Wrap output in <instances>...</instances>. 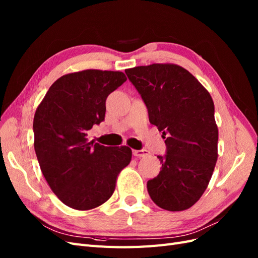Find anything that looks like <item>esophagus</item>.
I'll return each mask as SVG.
<instances>
[{"label":"esophagus","instance_id":"1","mask_svg":"<svg viewBox=\"0 0 258 258\" xmlns=\"http://www.w3.org/2000/svg\"><path fill=\"white\" fill-rule=\"evenodd\" d=\"M148 154H150V152H148L147 150H136V151H134V156H136V157H145V156H147Z\"/></svg>","mask_w":258,"mask_h":258}]
</instances>
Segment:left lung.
I'll list each match as a JSON object with an SVG mask.
<instances>
[{
    "instance_id": "1",
    "label": "left lung",
    "mask_w": 258,
    "mask_h": 258,
    "mask_svg": "<svg viewBox=\"0 0 258 258\" xmlns=\"http://www.w3.org/2000/svg\"><path fill=\"white\" fill-rule=\"evenodd\" d=\"M147 107L148 118L167 135V154L147 191L161 209H189L207 189L217 160L218 130L208 90L184 68L154 63L124 70Z\"/></svg>"
}]
</instances>
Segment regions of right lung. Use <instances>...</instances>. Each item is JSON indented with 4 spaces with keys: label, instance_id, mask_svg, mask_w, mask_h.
<instances>
[{
    "label": "right lung",
    "instance_id": "right-lung-1",
    "mask_svg": "<svg viewBox=\"0 0 258 258\" xmlns=\"http://www.w3.org/2000/svg\"><path fill=\"white\" fill-rule=\"evenodd\" d=\"M127 81L119 71L85 70L61 76L37 106L34 150L53 194L70 208L95 209L110 199L117 175L129 165L128 146L89 141L93 124L104 120L105 101Z\"/></svg>",
    "mask_w": 258,
    "mask_h": 258
}]
</instances>
